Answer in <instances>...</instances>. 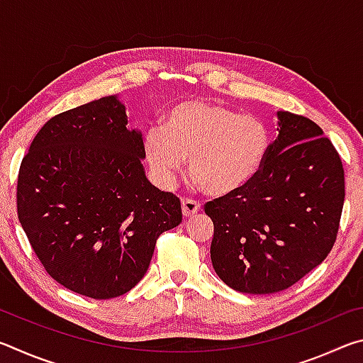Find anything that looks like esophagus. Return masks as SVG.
Here are the masks:
<instances>
[{
    "label": "esophagus",
    "instance_id": "1",
    "mask_svg": "<svg viewBox=\"0 0 363 363\" xmlns=\"http://www.w3.org/2000/svg\"><path fill=\"white\" fill-rule=\"evenodd\" d=\"M201 210L200 201L192 200V199H182V214L186 218L194 216L195 213H199Z\"/></svg>",
    "mask_w": 363,
    "mask_h": 363
}]
</instances>
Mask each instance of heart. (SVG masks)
Masks as SVG:
<instances>
[{
    "mask_svg": "<svg viewBox=\"0 0 363 363\" xmlns=\"http://www.w3.org/2000/svg\"><path fill=\"white\" fill-rule=\"evenodd\" d=\"M143 149L157 182L169 187L189 158V171L206 194H235L259 174L270 149L266 123L223 104L187 101L163 126L144 134Z\"/></svg>",
    "mask_w": 363,
    "mask_h": 363,
    "instance_id": "heart-1",
    "label": "heart"
}]
</instances>
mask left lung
I'll use <instances>...</instances> for the list:
<instances>
[{"label": "left lung", "instance_id": "left-lung-1", "mask_svg": "<svg viewBox=\"0 0 363 363\" xmlns=\"http://www.w3.org/2000/svg\"><path fill=\"white\" fill-rule=\"evenodd\" d=\"M279 138L253 181L208 201L211 262L242 293L286 290L333 248L344 205L340 153L303 115L277 112Z\"/></svg>", "mask_w": 363, "mask_h": 363}]
</instances>
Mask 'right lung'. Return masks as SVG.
Masks as SVG:
<instances>
[{"mask_svg": "<svg viewBox=\"0 0 363 363\" xmlns=\"http://www.w3.org/2000/svg\"><path fill=\"white\" fill-rule=\"evenodd\" d=\"M126 125L115 96L52 116L17 179V214L43 267L94 299L136 286L157 238L182 220L181 200L147 181L143 134Z\"/></svg>", "mask_w": 363, "mask_h": 363, "instance_id": "add662e5", "label": "right lung"}]
</instances>
